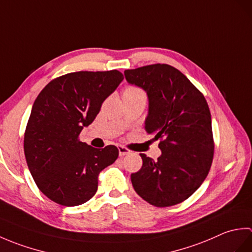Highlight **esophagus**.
<instances>
[{"label":"esophagus","instance_id":"34e87169","mask_svg":"<svg viewBox=\"0 0 252 252\" xmlns=\"http://www.w3.org/2000/svg\"><path fill=\"white\" fill-rule=\"evenodd\" d=\"M118 151H119V156H120V157L126 156V155L130 154L129 149H126V147H123V146H118Z\"/></svg>","mask_w":252,"mask_h":252}]
</instances>
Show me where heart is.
I'll return each instance as SVG.
<instances>
[{
  "mask_svg": "<svg viewBox=\"0 0 252 252\" xmlns=\"http://www.w3.org/2000/svg\"><path fill=\"white\" fill-rule=\"evenodd\" d=\"M134 92H141V91L137 90L136 88H127L125 91V93H134Z\"/></svg>",
  "mask_w": 252,
  "mask_h": 252,
  "instance_id": "b5f03b06",
  "label": "heart"
}]
</instances>
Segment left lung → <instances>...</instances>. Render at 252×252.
Returning a JSON list of instances; mask_svg holds the SVG:
<instances>
[{
    "label": "left lung",
    "instance_id": "obj_1",
    "mask_svg": "<svg viewBox=\"0 0 252 252\" xmlns=\"http://www.w3.org/2000/svg\"><path fill=\"white\" fill-rule=\"evenodd\" d=\"M126 82L145 91V130L160 140L157 160L140 154L143 165L131 174L137 195L156 207L184 201L199 189L210 170L211 115L206 98L178 69L156 63L125 70Z\"/></svg>",
    "mask_w": 252,
    "mask_h": 252
}]
</instances>
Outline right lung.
I'll return each instance as SVG.
<instances>
[{
  "label": "right lung",
  "mask_w": 252,
  "mask_h": 252,
  "mask_svg": "<svg viewBox=\"0 0 252 252\" xmlns=\"http://www.w3.org/2000/svg\"><path fill=\"white\" fill-rule=\"evenodd\" d=\"M122 80L118 70L78 71L54 79L37 95L24 151L35 184L51 200L66 207L87 202L97 190L100 171L116 161V146L94 148L78 136Z\"/></svg>",
  "instance_id": "1"
}]
</instances>
